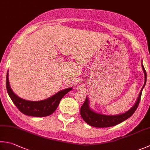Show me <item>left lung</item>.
Instances as JSON below:
<instances>
[{
    "label": "left lung",
    "mask_w": 150,
    "mask_h": 150,
    "mask_svg": "<svg viewBox=\"0 0 150 150\" xmlns=\"http://www.w3.org/2000/svg\"><path fill=\"white\" fill-rule=\"evenodd\" d=\"M141 64L142 70L144 71V84L141 90H140V92L139 93V97H138L135 104L132 107V108H130L129 110L127 111V112H125V113L118 114V115H105V114L97 113L91 109L90 108L88 99V98H86V100L84 102L83 105H82L80 110L81 117L84 120L85 122L87 123L88 124L91 126H93V127H108L120 124V123L125 121V120L130 118V117L133 115V113L135 112V110H137L138 106H139L140 98H141L142 90L146 83V77H147V76H146V71L144 69V67L142 64V61Z\"/></svg>",
    "instance_id": "obj_1"
}]
</instances>
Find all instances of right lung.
<instances>
[{"label": "right lung", "mask_w": 150, "mask_h": 150, "mask_svg": "<svg viewBox=\"0 0 150 150\" xmlns=\"http://www.w3.org/2000/svg\"><path fill=\"white\" fill-rule=\"evenodd\" d=\"M6 89L9 96L17 108L25 115L34 117H44L51 115L57 109L62 98L72 90V88L61 90L49 98L42 101H28L19 98L10 88L8 79V71L6 75Z\"/></svg>", "instance_id": "obj_1"}]
</instances>
